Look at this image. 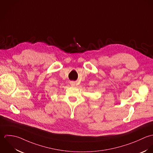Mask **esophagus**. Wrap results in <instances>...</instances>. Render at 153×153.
<instances>
[{
    "label": "esophagus",
    "mask_w": 153,
    "mask_h": 153,
    "mask_svg": "<svg viewBox=\"0 0 153 153\" xmlns=\"http://www.w3.org/2000/svg\"><path fill=\"white\" fill-rule=\"evenodd\" d=\"M71 85L73 86H75V83H74V82H71Z\"/></svg>",
    "instance_id": "obj_1"
}]
</instances>
